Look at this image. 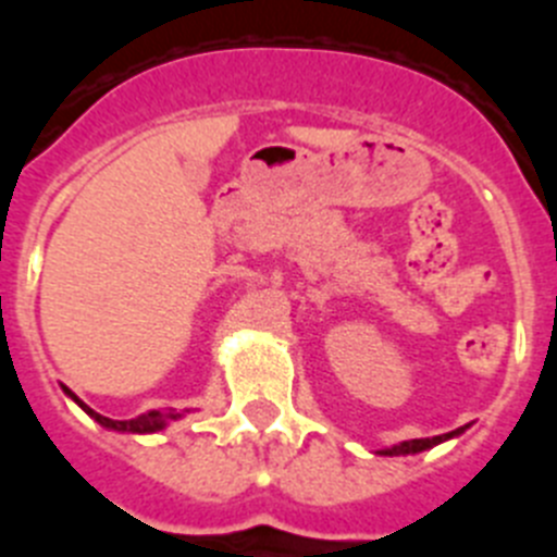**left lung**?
Instances as JSON below:
<instances>
[{"label": "left lung", "mask_w": 557, "mask_h": 557, "mask_svg": "<svg viewBox=\"0 0 557 557\" xmlns=\"http://www.w3.org/2000/svg\"><path fill=\"white\" fill-rule=\"evenodd\" d=\"M466 430H469V426H460V430L446 432V435H435V437H412V441H401V444H396V446H387V449H379L376 455H382V457L418 455V451H426V449H432V446L444 444V441H451V437L462 435V432H466Z\"/></svg>", "instance_id": "1"}]
</instances>
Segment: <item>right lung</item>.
I'll list each match as a JSON object with an SVG mask.
<instances>
[{
    "label": "right lung",
    "mask_w": 557,
    "mask_h": 557,
    "mask_svg": "<svg viewBox=\"0 0 557 557\" xmlns=\"http://www.w3.org/2000/svg\"><path fill=\"white\" fill-rule=\"evenodd\" d=\"M63 393H66L72 401H75L77 407H81L83 412H86L88 418H95L97 424L102 426V430H111V432H127V435H152V432H161L170 426V421H178V418H184L186 412H175V410H152V412H145V416L133 418V421H113V418H106L100 416V412H95L91 407L86 405V401H81V398L75 396V393L69 391V387H63Z\"/></svg>",
    "instance_id": "obj_1"
}]
</instances>
